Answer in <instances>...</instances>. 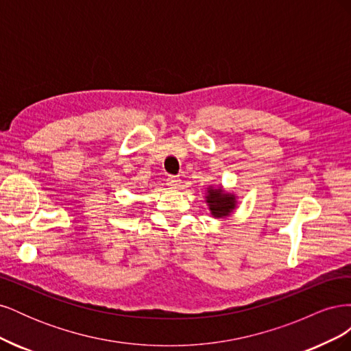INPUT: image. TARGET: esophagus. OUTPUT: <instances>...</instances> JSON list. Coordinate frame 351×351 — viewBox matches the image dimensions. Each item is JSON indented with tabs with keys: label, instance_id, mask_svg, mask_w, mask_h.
Listing matches in <instances>:
<instances>
[{
	"label": "esophagus",
	"instance_id": "obj_1",
	"mask_svg": "<svg viewBox=\"0 0 351 351\" xmlns=\"http://www.w3.org/2000/svg\"><path fill=\"white\" fill-rule=\"evenodd\" d=\"M180 183H182V180H180L177 176H168V178H167V184L168 186L180 187Z\"/></svg>",
	"mask_w": 351,
	"mask_h": 351
}]
</instances>
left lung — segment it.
<instances>
[{
	"instance_id": "8db88e82",
	"label": "left lung",
	"mask_w": 351,
	"mask_h": 351,
	"mask_svg": "<svg viewBox=\"0 0 351 351\" xmlns=\"http://www.w3.org/2000/svg\"><path fill=\"white\" fill-rule=\"evenodd\" d=\"M206 202L209 204V209L212 212V215L215 217H224L228 215L236 205V199L231 195H221V189L208 190V196Z\"/></svg>"
}]
</instances>
